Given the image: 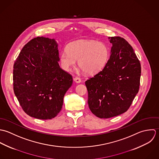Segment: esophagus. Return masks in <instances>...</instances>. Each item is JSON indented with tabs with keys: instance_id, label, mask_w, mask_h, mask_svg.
Wrapping results in <instances>:
<instances>
[{
	"instance_id": "esophagus-1",
	"label": "esophagus",
	"mask_w": 159,
	"mask_h": 159,
	"mask_svg": "<svg viewBox=\"0 0 159 159\" xmlns=\"http://www.w3.org/2000/svg\"><path fill=\"white\" fill-rule=\"evenodd\" d=\"M74 80L75 82H76L77 84H79V83L81 82V79L80 78H79V77H75L74 79Z\"/></svg>"
}]
</instances>
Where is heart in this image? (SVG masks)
Returning <instances> with one entry per match:
<instances>
[{
  "label": "heart",
  "mask_w": 159,
  "mask_h": 159,
  "mask_svg": "<svg viewBox=\"0 0 159 159\" xmlns=\"http://www.w3.org/2000/svg\"><path fill=\"white\" fill-rule=\"evenodd\" d=\"M60 55L63 69L70 71L78 60V66L87 74H95L106 64L109 57L106 44L93 40H79L69 43Z\"/></svg>",
  "instance_id": "1"
}]
</instances>
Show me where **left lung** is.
<instances>
[{
    "label": "left lung",
    "instance_id": "1",
    "mask_svg": "<svg viewBox=\"0 0 159 159\" xmlns=\"http://www.w3.org/2000/svg\"><path fill=\"white\" fill-rule=\"evenodd\" d=\"M111 56L104 68L85 82L92 112L108 119L126 112L138 93L141 64L133 48L120 37H108Z\"/></svg>",
    "mask_w": 159,
    "mask_h": 159
}]
</instances>
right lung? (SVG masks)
<instances>
[{
	"label": "right lung",
	"mask_w": 159,
	"mask_h": 159,
	"mask_svg": "<svg viewBox=\"0 0 159 159\" xmlns=\"http://www.w3.org/2000/svg\"><path fill=\"white\" fill-rule=\"evenodd\" d=\"M55 39L37 37L22 48L13 66V90L30 116L48 120L61 110L72 76L60 68Z\"/></svg>",
	"instance_id": "1"
}]
</instances>
